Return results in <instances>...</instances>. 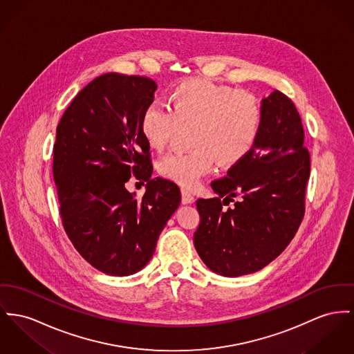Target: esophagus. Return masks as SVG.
Segmentation results:
<instances>
[{
  "instance_id": "esophagus-1",
  "label": "esophagus",
  "mask_w": 354,
  "mask_h": 354,
  "mask_svg": "<svg viewBox=\"0 0 354 354\" xmlns=\"http://www.w3.org/2000/svg\"><path fill=\"white\" fill-rule=\"evenodd\" d=\"M181 200H183V204H192L194 200V196L189 189L183 188L181 189Z\"/></svg>"
}]
</instances>
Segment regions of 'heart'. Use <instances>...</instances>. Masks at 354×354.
<instances>
[{
	"label": "heart",
	"instance_id": "obj_1",
	"mask_svg": "<svg viewBox=\"0 0 354 354\" xmlns=\"http://www.w3.org/2000/svg\"><path fill=\"white\" fill-rule=\"evenodd\" d=\"M192 126L189 151L169 153L158 173L184 188H194L213 169L214 161L231 167L254 149L263 126L259 99L205 79H190L174 86L167 107L151 103L140 118V133L147 147L165 149L178 127Z\"/></svg>",
	"mask_w": 354,
	"mask_h": 354
}]
</instances>
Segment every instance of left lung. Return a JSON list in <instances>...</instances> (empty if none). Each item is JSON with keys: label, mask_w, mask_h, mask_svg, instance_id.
I'll return each instance as SVG.
<instances>
[{"label": "left lung", "mask_w": 354, "mask_h": 354, "mask_svg": "<svg viewBox=\"0 0 354 354\" xmlns=\"http://www.w3.org/2000/svg\"><path fill=\"white\" fill-rule=\"evenodd\" d=\"M261 107L254 149L225 177L212 181L217 197L196 201V251L223 277L257 272L278 258L305 216L310 154L299 113L278 90L261 100ZM230 202L234 207L224 209Z\"/></svg>", "instance_id": "1"}]
</instances>
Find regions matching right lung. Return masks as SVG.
I'll return each instance as SVG.
<instances>
[{"label": "right lung", "instance_id": "1", "mask_svg": "<svg viewBox=\"0 0 354 354\" xmlns=\"http://www.w3.org/2000/svg\"><path fill=\"white\" fill-rule=\"evenodd\" d=\"M156 90L145 76L100 75L75 96L56 129L52 170L64 231L84 259L113 277L149 263L181 201L174 183L151 178L150 147L140 133ZM131 175L148 183L142 199L124 187Z\"/></svg>", "mask_w": 354, "mask_h": 354}]
</instances>
